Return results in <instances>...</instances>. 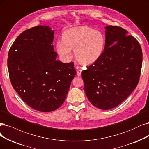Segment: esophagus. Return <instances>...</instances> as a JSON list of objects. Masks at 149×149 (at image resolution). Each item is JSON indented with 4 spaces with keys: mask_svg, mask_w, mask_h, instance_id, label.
<instances>
[{
    "mask_svg": "<svg viewBox=\"0 0 149 149\" xmlns=\"http://www.w3.org/2000/svg\"><path fill=\"white\" fill-rule=\"evenodd\" d=\"M76 69H77V75L78 76H80L81 74V71H82L81 68L77 67Z\"/></svg>",
    "mask_w": 149,
    "mask_h": 149,
    "instance_id": "34e87169",
    "label": "esophagus"
}]
</instances>
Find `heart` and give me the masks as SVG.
Here are the masks:
<instances>
[{"mask_svg":"<svg viewBox=\"0 0 149 149\" xmlns=\"http://www.w3.org/2000/svg\"><path fill=\"white\" fill-rule=\"evenodd\" d=\"M105 43V36L101 32L87 26H80L65 30L63 40H58L56 47L63 60H70L72 57V49H75V57L79 62L90 64L102 56Z\"/></svg>","mask_w":149,"mask_h":149,"instance_id":"heart-1","label":"heart"}]
</instances>
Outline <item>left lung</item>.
<instances>
[{"label": "left lung", "instance_id": "8db88e82", "mask_svg": "<svg viewBox=\"0 0 149 149\" xmlns=\"http://www.w3.org/2000/svg\"><path fill=\"white\" fill-rule=\"evenodd\" d=\"M104 50L97 61L82 71L85 94L96 107L118 106L136 88L141 74L142 53L139 42L128 31L105 27Z\"/></svg>", "mask_w": 149, "mask_h": 149}]
</instances>
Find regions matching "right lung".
<instances>
[{
  "instance_id": "add662e5",
  "label": "right lung",
  "mask_w": 149,
  "mask_h": 149,
  "mask_svg": "<svg viewBox=\"0 0 149 149\" xmlns=\"http://www.w3.org/2000/svg\"><path fill=\"white\" fill-rule=\"evenodd\" d=\"M54 31L37 26L16 38L8 54V69L15 90L24 102L48 112L64 102L76 75L73 62L57 60L53 45Z\"/></svg>"
}]
</instances>
